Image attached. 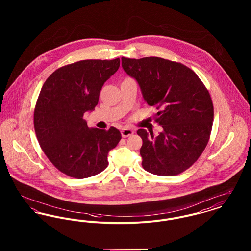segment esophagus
Returning a JSON list of instances; mask_svg holds the SVG:
<instances>
[{
  "label": "esophagus",
  "mask_w": 251,
  "mask_h": 251,
  "mask_svg": "<svg viewBox=\"0 0 251 251\" xmlns=\"http://www.w3.org/2000/svg\"><path fill=\"white\" fill-rule=\"evenodd\" d=\"M133 133V131L132 129H129V128H124L121 130V135L122 137H128L130 135H132Z\"/></svg>",
  "instance_id": "34e87169"
}]
</instances>
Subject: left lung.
Returning a JSON list of instances; mask_svg holds the SVG:
<instances>
[{
  "label": "left lung",
  "instance_id": "8db88e82",
  "mask_svg": "<svg viewBox=\"0 0 251 251\" xmlns=\"http://www.w3.org/2000/svg\"><path fill=\"white\" fill-rule=\"evenodd\" d=\"M124 71L138 82L144 100L158 110L154 121L163 132L153 136L139 129L142 167L161 176H177L192 167L209 140L213 104L205 84L188 66L170 59L122 57Z\"/></svg>",
  "mask_w": 251,
  "mask_h": 251
}]
</instances>
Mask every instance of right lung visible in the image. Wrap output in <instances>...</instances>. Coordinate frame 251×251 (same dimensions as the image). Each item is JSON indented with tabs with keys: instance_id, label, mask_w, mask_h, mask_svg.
Segmentation results:
<instances>
[{
	"instance_id": "1",
	"label": "right lung",
	"mask_w": 251,
	"mask_h": 251,
	"mask_svg": "<svg viewBox=\"0 0 251 251\" xmlns=\"http://www.w3.org/2000/svg\"><path fill=\"white\" fill-rule=\"evenodd\" d=\"M120 59H83L48 76L34 110V128L45 155L59 172L82 179L108 166V152L121 139L115 127L89 129L83 115L98 105L104 82Z\"/></svg>"
}]
</instances>
